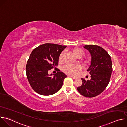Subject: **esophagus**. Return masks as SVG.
<instances>
[{
    "label": "esophagus",
    "instance_id": "34e87169",
    "mask_svg": "<svg viewBox=\"0 0 127 127\" xmlns=\"http://www.w3.org/2000/svg\"><path fill=\"white\" fill-rule=\"evenodd\" d=\"M68 76H69V77H72V78H73V79H76L77 78V77H75V76H72V75H68Z\"/></svg>",
    "mask_w": 127,
    "mask_h": 127
}]
</instances>
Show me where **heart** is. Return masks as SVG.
<instances>
[{"instance_id":"obj_1","label":"heart","mask_w":127,"mask_h":127,"mask_svg":"<svg viewBox=\"0 0 127 127\" xmlns=\"http://www.w3.org/2000/svg\"><path fill=\"white\" fill-rule=\"evenodd\" d=\"M64 52H62L59 56V61L61 62L62 60V57L64 55ZM72 54L73 55L77 58H80L82 57L84 54V52L83 50L80 48H76L72 50ZM81 69V67L79 65H73V64H67L64 65L63 68L62 70L65 73L71 74V75H76L78 72Z\"/></svg>"}]
</instances>
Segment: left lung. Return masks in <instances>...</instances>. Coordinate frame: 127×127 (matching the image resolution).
Instances as JSON below:
<instances>
[{
    "mask_svg": "<svg viewBox=\"0 0 127 127\" xmlns=\"http://www.w3.org/2000/svg\"><path fill=\"white\" fill-rule=\"evenodd\" d=\"M83 47L89 52L92 57L87 70L91 79L86 81L81 78L82 84L77 90L85 97H93L100 94L109 83L113 71L112 62L109 54L101 47L93 45Z\"/></svg>",
    "mask_w": 127,
    "mask_h": 127,
    "instance_id": "left-lung-1",
    "label": "left lung"
}]
</instances>
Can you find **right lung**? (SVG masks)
Instances as JSON below:
<instances>
[{
  "label": "right lung",
  "instance_id": "1",
  "mask_svg": "<svg viewBox=\"0 0 127 127\" xmlns=\"http://www.w3.org/2000/svg\"><path fill=\"white\" fill-rule=\"evenodd\" d=\"M66 47L44 44L31 53L27 63L26 74L30 85L38 94L51 95L61 88L67 75L60 71L55 74H49L48 71L58 65L60 54Z\"/></svg>",
  "mask_w": 127,
  "mask_h": 127
}]
</instances>
